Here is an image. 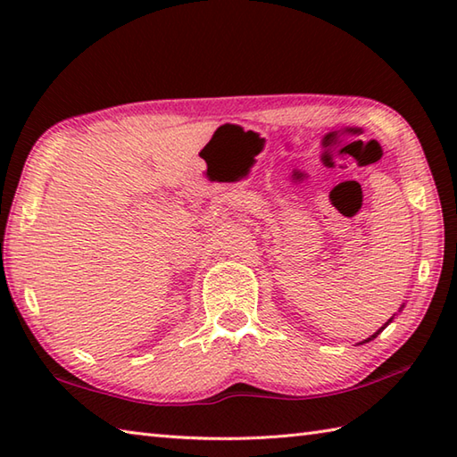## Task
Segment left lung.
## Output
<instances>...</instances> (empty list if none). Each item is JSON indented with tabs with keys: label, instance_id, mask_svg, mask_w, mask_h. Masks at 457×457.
<instances>
[{
	"label": "left lung",
	"instance_id": "obj_1",
	"mask_svg": "<svg viewBox=\"0 0 457 457\" xmlns=\"http://www.w3.org/2000/svg\"><path fill=\"white\" fill-rule=\"evenodd\" d=\"M403 308H404V304L401 306V310H403ZM401 310H399V312H401ZM395 316H396V314H393V318H395ZM393 318H391V320H386V322H385V326H381V328H378V329H377V332H375L373 336H369L367 339H363V342H361V344H367V342H371V339H375V337H377L378 334H381V332H383V329H385L386 326H389V324L393 322ZM361 344H359V345H361Z\"/></svg>",
	"mask_w": 457,
	"mask_h": 457
}]
</instances>
